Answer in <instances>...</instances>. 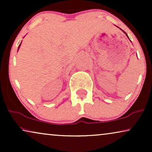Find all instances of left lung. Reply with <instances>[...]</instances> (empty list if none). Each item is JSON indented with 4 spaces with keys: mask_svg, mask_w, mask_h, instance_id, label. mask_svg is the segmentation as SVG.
Here are the masks:
<instances>
[{
    "mask_svg": "<svg viewBox=\"0 0 152 152\" xmlns=\"http://www.w3.org/2000/svg\"><path fill=\"white\" fill-rule=\"evenodd\" d=\"M118 28H119V27H118ZM120 30H122V32H124V34H126V37H128V39H129V37H128V35H127V34H126V32H124V30H122V29H121V28H120Z\"/></svg>",
    "mask_w": 152,
    "mask_h": 152,
    "instance_id": "obj_1",
    "label": "left lung"
}]
</instances>
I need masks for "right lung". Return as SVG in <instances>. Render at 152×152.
Masks as SVG:
<instances>
[{"label":"right lung","mask_w":152,"mask_h":152,"mask_svg":"<svg viewBox=\"0 0 152 152\" xmlns=\"http://www.w3.org/2000/svg\"><path fill=\"white\" fill-rule=\"evenodd\" d=\"M20 44H21V43H20V45H19V46H18V49H19V48H20Z\"/></svg>","instance_id":"1"}]
</instances>
